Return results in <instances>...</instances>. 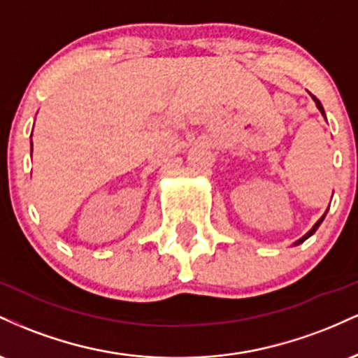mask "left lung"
Segmentation results:
<instances>
[{
  "label": "left lung",
  "mask_w": 358,
  "mask_h": 358,
  "mask_svg": "<svg viewBox=\"0 0 358 358\" xmlns=\"http://www.w3.org/2000/svg\"><path fill=\"white\" fill-rule=\"evenodd\" d=\"M313 99H315V102H316V108H318V109H320V113H322V114H323V116H324V110H323V106H322V102H320L318 99H316V97H315V96H313ZM324 215H327V213H324ZM324 215H323V217H322V219H320L318 222H316V224L313 225V229H311V231H310V232H308V234H306V236H303V237H301V239H299V241L296 242V245H298V244H301V242H305V241H306V239H308V237H310V236H313V234L316 232V229H318V227H320V224H322V222H323V219H324Z\"/></svg>",
  "instance_id": "1"
}]
</instances>
